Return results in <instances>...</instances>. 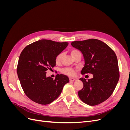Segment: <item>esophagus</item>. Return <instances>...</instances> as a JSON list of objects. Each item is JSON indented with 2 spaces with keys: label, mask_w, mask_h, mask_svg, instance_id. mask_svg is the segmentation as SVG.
Here are the masks:
<instances>
[{
  "label": "esophagus",
  "mask_w": 130,
  "mask_h": 130,
  "mask_svg": "<svg viewBox=\"0 0 130 130\" xmlns=\"http://www.w3.org/2000/svg\"><path fill=\"white\" fill-rule=\"evenodd\" d=\"M69 80L70 81H72V82H74L76 80L75 78H69Z\"/></svg>",
  "instance_id": "1"
}]
</instances>
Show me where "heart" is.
Listing matches in <instances>:
<instances>
[{
  "label": "heart",
  "instance_id": "1",
  "mask_svg": "<svg viewBox=\"0 0 130 130\" xmlns=\"http://www.w3.org/2000/svg\"><path fill=\"white\" fill-rule=\"evenodd\" d=\"M78 52H78V50H75V49L72 50L71 52H70L72 56H74L75 54H76V53H77ZM62 56H63V53L59 54L56 56V57L55 58V61H56V62L57 63H58L60 62L61 59H62ZM62 72L66 75H69V76H74L75 74V72L74 69H73L72 68H69L63 69L62 70Z\"/></svg>",
  "mask_w": 130,
  "mask_h": 130
}]
</instances>
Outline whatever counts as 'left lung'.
I'll list each match as a JSON object with an SVG mask.
<instances>
[{"label": "left lung", "mask_w": 130, "mask_h": 130, "mask_svg": "<svg viewBox=\"0 0 130 130\" xmlns=\"http://www.w3.org/2000/svg\"><path fill=\"white\" fill-rule=\"evenodd\" d=\"M71 44L83 54L85 65L81 74L93 75V77L88 80L80 78L84 87L78 92V96L90 106L103 103L112 95L119 79L115 53L105 43L96 39L74 41Z\"/></svg>", "instance_id": "obj_1"}]
</instances>
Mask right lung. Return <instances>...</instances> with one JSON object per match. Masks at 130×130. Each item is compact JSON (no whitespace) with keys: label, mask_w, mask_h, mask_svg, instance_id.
Masks as SVG:
<instances>
[{"label":"right lung","mask_w":130,"mask_h":130,"mask_svg":"<svg viewBox=\"0 0 130 130\" xmlns=\"http://www.w3.org/2000/svg\"><path fill=\"white\" fill-rule=\"evenodd\" d=\"M68 42L41 40L27 45L19 56L17 73L25 94L31 100L49 104L60 95L68 76L57 74L55 79L46 75L56 66L55 58L68 46Z\"/></svg>","instance_id":"add662e5"}]
</instances>
